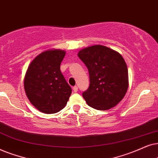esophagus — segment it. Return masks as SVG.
<instances>
[{"instance_id": "34e87169", "label": "esophagus", "mask_w": 158, "mask_h": 158, "mask_svg": "<svg viewBox=\"0 0 158 158\" xmlns=\"http://www.w3.org/2000/svg\"><path fill=\"white\" fill-rule=\"evenodd\" d=\"M73 91L74 92H77L78 91V87H77V86H75V87H73Z\"/></svg>"}]
</instances>
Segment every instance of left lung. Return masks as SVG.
Instances as JSON below:
<instances>
[{
	"mask_svg": "<svg viewBox=\"0 0 158 158\" xmlns=\"http://www.w3.org/2000/svg\"><path fill=\"white\" fill-rule=\"evenodd\" d=\"M78 56L89 71V87L82 94L88 106L107 110L118 104L129 87L127 66L121 55L96 45L79 50Z\"/></svg>",
	"mask_w": 158,
	"mask_h": 158,
	"instance_id": "8db88e82",
	"label": "left lung"
}]
</instances>
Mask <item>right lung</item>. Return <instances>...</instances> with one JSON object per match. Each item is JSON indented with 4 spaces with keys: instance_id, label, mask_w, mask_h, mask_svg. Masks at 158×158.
<instances>
[{
    "instance_id": "1",
    "label": "right lung",
    "mask_w": 158,
    "mask_h": 158,
    "mask_svg": "<svg viewBox=\"0 0 158 158\" xmlns=\"http://www.w3.org/2000/svg\"><path fill=\"white\" fill-rule=\"evenodd\" d=\"M66 51H44L29 65L24 79L29 100L37 110L47 114L59 112L66 106L71 88L62 74L60 66Z\"/></svg>"
}]
</instances>
